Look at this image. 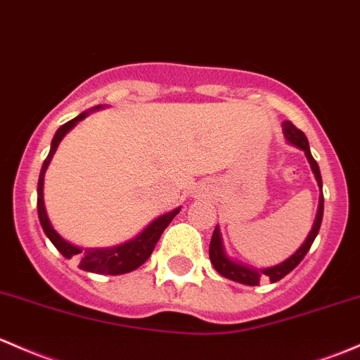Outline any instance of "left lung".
<instances>
[{"label":"left lung","mask_w":360,"mask_h":360,"mask_svg":"<svg viewBox=\"0 0 360 360\" xmlns=\"http://www.w3.org/2000/svg\"><path fill=\"white\" fill-rule=\"evenodd\" d=\"M283 132H285V138H286V141L290 143V145L297 146V148H300L302 151H304L305 157H307V160L310 164V169H312L314 176H316L317 184H319L321 196H319V207H317L316 221H314V226H312V229H310L307 240L302 243V247L298 248L297 252H295L293 255L290 257V259H286L285 262L278 264V266L269 267V269H262V271L252 269V267L243 266V264H238V262H234V260H231L229 257L226 255L224 245H222L221 231H219L217 226H215L214 234H212V240H210V248H209L210 262L214 264L215 271H217L219 274L231 279V281L241 283V285L257 286L260 283V278H262V276H267V278H269L272 283H276V281H279V279L285 278L286 274H290V272L293 271L295 267H297L298 264L302 262V259L307 255L310 247H312L314 240H316L317 233H319L321 222H323V212H324L323 179H321L319 165H317V162L314 160L312 153H310L307 138H305L304 132H302L300 129H297V127H295L291 122H288V120H286V122H283Z\"/></svg>","instance_id":"8db88e82"}]
</instances>
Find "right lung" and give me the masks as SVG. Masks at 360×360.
<instances>
[{"label":"right lung","instance_id":"right-lung-1","mask_svg":"<svg viewBox=\"0 0 360 360\" xmlns=\"http://www.w3.org/2000/svg\"><path fill=\"white\" fill-rule=\"evenodd\" d=\"M98 108H101V105L94 107V110H98ZM86 115H88V112H82L81 115H77L75 119H72L69 122L63 124V126L55 132V136H53L50 153H48L46 160L43 162V167H41V172H39V181H37V215H39V222L41 226H43L44 234L50 238V241L55 245L56 250H58L65 259H72V257H75V259L79 260V267H81L82 271L94 272V274H110V276L126 274V272L138 269L139 266H143V264L150 259L151 252H153L157 241L160 240L162 233H164V229L170 224V221L179 214L181 207L179 209L169 212V214L160 215L158 219H155L148 228L143 231L141 234H138L134 240L119 245V247L82 250L79 247H74V245L69 243V241L63 240V238L53 229L50 219H48L46 209H44V198H43L44 172H46L48 165H50L53 155H55L60 141L63 139V136H65L67 132H69L72 127L79 122V120L84 119Z\"/></svg>","mask_w":360,"mask_h":360}]
</instances>
